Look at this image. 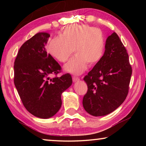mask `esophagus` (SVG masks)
<instances>
[{"mask_svg":"<svg viewBox=\"0 0 146 146\" xmlns=\"http://www.w3.org/2000/svg\"><path fill=\"white\" fill-rule=\"evenodd\" d=\"M72 80L74 82H78L80 80V78L76 76H72Z\"/></svg>","mask_w":146,"mask_h":146,"instance_id":"34e87169","label":"esophagus"}]
</instances>
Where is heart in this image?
<instances>
[{"label": "heart", "instance_id": "obj_1", "mask_svg": "<svg viewBox=\"0 0 146 146\" xmlns=\"http://www.w3.org/2000/svg\"><path fill=\"white\" fill-rule=\"evenodd\" d=\"M105 44L104 35L100 29L87 25H72L66 27L60 36L51 40L48 51L56 60L65 62L74 50L76 56L64 69L79 75L86 70L88 64L93 66L101 60Z\"/></svg>", "mask_w": 146, "mask_h": 146}]
</instances>
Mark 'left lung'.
Listing matches in <instances>:
<instances>
[{
    "instance_id": "1",
    "label": "left lung",
    "mask_w": 146,
    "mask_h": 146,
    "mask_svg": "<svg viewBox=\"0 0 146 146\" xmlns=\"http://www.w3.org/2000/svg\"><path fill=\"white\" fill-rule=\"evenodd\" d=\"M132 69L128 54L115 33L107 38L102 58L84 78L88 86L84 108L94 116L117 109L126 98Z\"/></svg>"
}]
</instances>
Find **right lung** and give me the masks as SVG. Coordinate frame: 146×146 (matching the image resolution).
<instances>
[{"instance_id":"1","label":"right lung","mask_w":146,"mask_h":146,"mask_svg":"<svg viewBox=\"0 0 146 146\" xmlns=\"http://www.w3.org/2000/svg\"><path fill=\"white\" fill-rule=\"evenodd\" d=\"M50 35L38 33L22 45L14 65V82L25 108L36 117L47 119L62 106L61 95L72 84L70 74L50 78L61 70L45 46Z\"/></svg>"}]
</instances>
